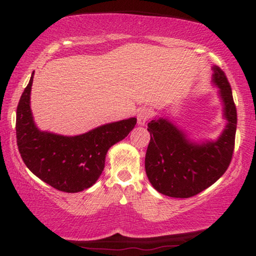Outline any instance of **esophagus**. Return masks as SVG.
<instances>
[{
    "label": "esophagus",
    "instance_id": "1",
    "mask_svg": "<svg viewBox=\"0 0 256 256\" xmlns=\"http://www.w3.org/2000/svg\"><path fill=\"white\" fill-rule=\"evenodd\" d=\"M150 118V110H146V108H141L140 112H138V124L140 126H144L146 123V120Z\"/></svg>",
    "mask_w": 256,
    "mask_h": 256
}]
</instances>
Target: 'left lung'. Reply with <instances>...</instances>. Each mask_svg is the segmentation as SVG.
Wrapping results in <instances>:
<instances>
[{"mask_svg": "<svg viewBox=\"0 0 256 256\" xmlns=\"http://www.w3.org/2000/svg\"><path fill=\"white\" fill-rule=\"evenodd\" d=\"M212 82L218 86L227 120L216 140H190L167 118L156 116L148 123L150 142L146 154V172L151 185L164 196L190 198L216 183L232 162L235 148L237 112L230 84L218 66H212Z\"/></svg>", "mask_w": 256, "mask_h": 256, "instance_id": "left-lung-1", "label": "left lung"}]
</instances>
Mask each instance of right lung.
<instances>
[{
    "label": "right lung",
    "mask_w": 256,
    "mask_h": 256,
    "mask_svg": "<svg viewBox=\"0 0 256 256\" xmlns=\"http://www.w3.org/2000/svg\"><path fill=\"white\" fill-rule=\"evenodd\" d=\"M34 73L16 108V144L21 158L34 175L52 188L66 193L89 188L105 168L107 151L128 136L136 118L108 123L74 136L40 131L30 108Z\"/></svg>",
    "instance_id": "right-lung-1"
}]
</instances>
